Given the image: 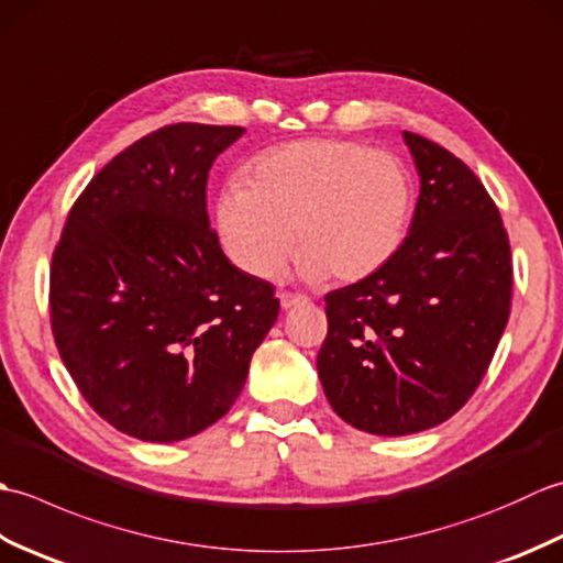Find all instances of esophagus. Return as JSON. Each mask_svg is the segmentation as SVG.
Returning a JSON list of instances; mask_svg holds the SVG:
<instances>
[{
	"mask_svg": "<svg viewBox=\"0 0 563 563\" xmlns=\"http://www.w3.org/2000/svg\"><path fill=\"white\" fill-rule=\"evenodd\" d=\"M305 302H307V297H302V295L280 292V307L285 309V312H288V309H292V307H300V305H305Z\"/></svg>",
	"mask_w": 563,
	"mask_h": 563,
	"instance_id": "obj_1",
	"label": "esophagus"
}]
</instances>
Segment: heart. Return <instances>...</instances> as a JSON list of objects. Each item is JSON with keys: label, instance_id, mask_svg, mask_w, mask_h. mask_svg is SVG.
I'll return each instance as SVG.
<instances>
[{"label": "heart", "instance_id": "obj_1", "mask_svg": "<svg viewBox=\"0 0 563 563\" xmlns=\"http://www.w3.org/2000/svg\"><path fill=\"white\" fill-rule=\"evenodd\" d=\"M413 178L389 152L353 140H300L251 164L218 198L224 254L268 280L292 242L305 280L357 283L397 256L413 220Z\"/></svg>", "mask_w": 563, "mask_h": 563}]
</instances>
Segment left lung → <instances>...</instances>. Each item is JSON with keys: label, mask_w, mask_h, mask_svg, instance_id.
<instances>
[{"label": "left lung", "mask_w": 563, "mask_h": 563, "mask_svg": "<svg viewBox=\"0 0 563 563\" xmlns=\"http://www.w3.org/2000/svg\"><path fill=\"white\" fill-rule=\"evenodd\" d=\"M421 194L385 268L329 292L317 369L331 409L373 435L421 433L457 413L510 314L508 234L462 159L406 133Z\"/></svg>", "instance_id": "1"}]
</instances>
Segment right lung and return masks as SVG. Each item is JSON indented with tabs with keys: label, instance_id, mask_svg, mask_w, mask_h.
Segmentation results:
<instances>
[{
	"label": "right lung",
	"instance_id": "1",
	"mask_svg": "<svg viewBox=\"0 0 563 563\" xmlns=\"http://www.w3.org/2000/svg\"><path fill=\"white\" fill-rule=\"evenodd\" d=\"M244 128L154 130L91 178L51 268L59 357L103 421L145 442L198 435L232 409L278 319L273 285L222 254L208 172Z\"/></svg>",
	"mask_w": 563,
	"mask_h": 563
}]
</instances>
